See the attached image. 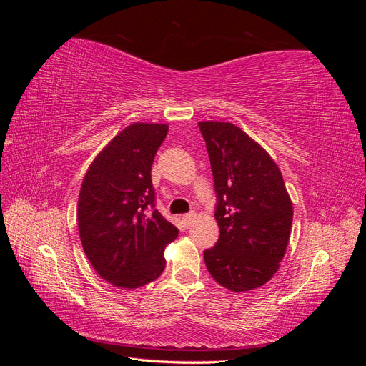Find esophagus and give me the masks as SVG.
Segmentation results:
<instances>
[{"label":"esophagus","instance_id":"esophagus-1","mask_svg":"<svg viewBox=\"0 0 366 366\" xmlns=\"http://www.w3.org/2000/svg\"><path fill=\"white\" fill-rule=\"evenodd\" d=\"M195 214L194 212H191V214H187V215H183V223L189 227L192 223H194V219H195Z\"/></svg>","mask_w":366,"mask_h":366}]
</instances>
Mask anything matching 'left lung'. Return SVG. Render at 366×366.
Returning <instances> with one entry per match:
<instances>
[{"label": "left lung", "instance_id": "1", "mask_svg": "<svg viewBox=\"0 0 366 366\" xmlns=\"http://www.w3.org/2000/svg\"><path fill=\"white\" fill-rule=\"evenodd\" d=\"M212 166L219 238L204 250L212 278L239 293L278 272L289 246L293 204L278 164L230 122H198Z\"/></svg>", "mask_w": 366, "mask_h": 366}]
</instances>
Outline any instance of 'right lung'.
Segmentation results:
<instances>
[{
    "mask_svg": "<svg viewBox=\"0 0 366 366\" xmlns=\"http://www.w3.org/2000/svg\"><path fill=\"white\" fill-rule=\"evenodd\" d=\"M169 127L134 122L97 154L77 200L84 252L97 274L119 289H139L166 267L164 247L179 237L156 210L151 164Z\"/></svg>",
    "mask_w": 366,
    "mask_h": 366,
    "instance_id": "1",
    "label": "right lung"
}]
</instances>
